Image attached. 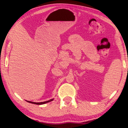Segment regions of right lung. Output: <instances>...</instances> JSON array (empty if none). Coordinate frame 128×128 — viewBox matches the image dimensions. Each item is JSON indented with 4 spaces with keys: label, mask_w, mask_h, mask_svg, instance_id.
<instances>
[{
    "label": "right lung",
    "mask_w": 128,
    "mask_h": 128,
    "mask_svg": "<svg viewBox=\"0 0 128 128\" xmlns=\"http://www.w3.org/2000/svg\"><path fill=\"white\" fill-rule=\"evenodd\" d=\"M54 100V98L53 99H51L49 100H47V101H45V102H31V101H28V100H26L29 103H32V104H38V105H40V104H45V103H47L48 102H50L51 101H52V100Z\"/></svg>",
    "instance_id": "add662e5"
}]
</instances>
